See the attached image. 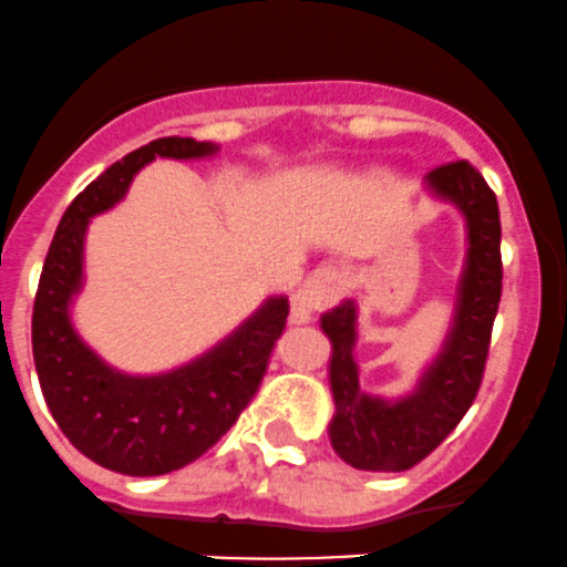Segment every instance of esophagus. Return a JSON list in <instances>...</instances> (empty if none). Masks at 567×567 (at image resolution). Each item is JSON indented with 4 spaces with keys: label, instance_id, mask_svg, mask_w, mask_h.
Instances as JSON below:
<instances>
[{
    "label": "esophagus",
    "instance_id": "esophagus-1",
    "mask_svg": "<svg viewBox=\"0 0 567 567\" xmlns=\"http://www.w3.org/2000/svg\"><path fill=\"white\" fill-rule=\"evenodd\" d=\"M343 276L334 267H321L302 284V289L291 297V321L306 324L313 316V310H324L334 306L343 297Z\"/></svg>",
    "mask_w": 567,
    "mask_h": 567
}]
</instances>
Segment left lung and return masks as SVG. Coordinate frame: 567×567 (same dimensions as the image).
<instances>
[{"label": "left lung", "mask_w": 567, "mask_h": 567, "mask_svg": "<svg viewBox=\"0 0 567 567\" xmlns=\"http://www.w3.org/2000/svg\"><path fill=\"white\" fill-rule=\"evenodd\" d=\"M427 184L452 199L467 218V267L460 286L454 330L411 398L383 403L359 389L351 351L357 340L354 302L321 316V330L332 340L330 383L334 419L332 446L357 471L403 473L430 456L454 432L476 400L489 357L492 324L503 291L501 210L484 175L471 162L456 159L430 169Z\"/></svg>", "instance_id": "left-lung-1"}]
</instances>
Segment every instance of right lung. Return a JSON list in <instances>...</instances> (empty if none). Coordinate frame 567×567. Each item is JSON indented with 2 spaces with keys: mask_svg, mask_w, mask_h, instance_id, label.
<instances>
[{
  "mask_svg": "<svg viewBox=\"0 0 567 567\" xmlns=\"http://www.w3.org/2000/svg\"><path fill=\"white\" fill-rule=\"evenodd\" d=\"M208 154L210 143L159 137L111 164L66 208L34 295L32 351L53 419L78 452L126 476L181 471L216 446L259 392L286 330L289 300L276 297L210 354L156 379L113 373L72 330L66 306L81 286L89 218L118 203L132 175L156 156Z\"/></svg>",
  "mask_w": 567,
  "mask_h": 567,
  "instance_id": "right-lung-1",
  "label": "right lung"
}]
</instances>
